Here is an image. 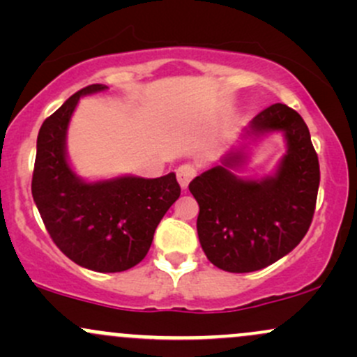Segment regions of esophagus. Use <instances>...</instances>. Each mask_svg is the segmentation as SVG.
Returning a JSON list of instances; mask_svg holds the SVG:
<instances>
[{"label":"esophagus","instance_id":"obj_1","mask_svg":"<svg viewBox=\"0 0 357 357\" xmlns=\"http://www.w3.org/2000/svg\"><path fill=\"white\" fill-rule=\"evenodd\" d=\"M196 176V167L192 165H181L176 169V178H178L181 188H188V184L191 183V179Z\"/></svg>","mask_w":357,"mask_h":357}]
</instances>
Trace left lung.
<instances>
[{
	"mask_svg": "<svg viewBox=\"0 0 357 357\" xmlns=\"http://www.w3.org/2000/svg\"><path fill=\"white\" fill-rule=\"evenodd\" d=\"M284 132L287 154L275 174L241 179L230 171L247 159L233 149L215 166L196 176L190 191L199 204V243L213 265L233 273L265 268L304 238L315 210L319 159L309 127L294 109L273 104L253 117L247 136Z\"/></svg>",
	"mask_w": 357,
	"mask_h": 357,
	"instance_id": "obj_1",
	"label": "left lung"
}]
</instances>
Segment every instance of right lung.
Wrapping results in <instances>:
<instances>
[{
	"instance_id": "obj_1",
	"label": "right lung",
	"mask_w": 357,
	"mask_h": 357,
	"mask_svg": "<svg viewBox=\"0 0 357 357\" xmlns=\"http://www.w3.org/2000/svg\"><path fill=\"white\" fill-rule=\"evenodd\" d=\"M105 89L89 85L45 119L36 139L31 195L56 247L80 267L110 273L132 268L147 255L159 221L181 188L174 173L96 183L73 173L65 146L72 114L82 96Z\"/></svg>"
}]
</instances>
